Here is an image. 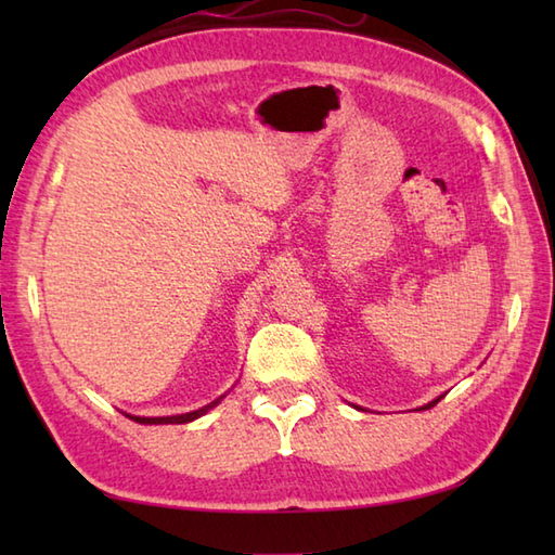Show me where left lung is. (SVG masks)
I'll return each instance as SVG.
<instances>
[{"instance_id":"obj_1","label":"left lung","mask_w":555,"mask_h":555,"mask_svg":"<svg viewBox=\"0 0 555 555\" xmlns=\"http://www.w3.org/2000/svg\"><path fill=\"white\" fill-rule=\"evenodd\" d=\"M441 398H443V396H439V398H434V400H429V403H427V405H422V408H417V410H429V408H434L436 403H439V400H441ZM358 410H360V408H358Z\"/></svg>"}]
</instances>
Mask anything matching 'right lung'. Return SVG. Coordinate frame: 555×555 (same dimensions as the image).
I'll list each match as a JSON object with an SVG mask.
<instances>
[{"mask_svg": "<svg viewBox=\"0 0 555 555\" xmlns=\"http://www.w3.org/2000/svg\"><path fill=\"white\" fill-rule=\"evenodd\" d=\"M223 398H227V393L219 396L217 400H211V403L203 405V408H199V410H193V412H183V415H167V417H140V415H128V412H124V415H126L128 420L138 422V424H188V422H193V420H197V417L207 415V412H209L211 408H217Z\"/></svg>", "mask_w": 555, "mask_h": 555, "instance_id": "obj_1", "label": "right lung"}]
</instances>
